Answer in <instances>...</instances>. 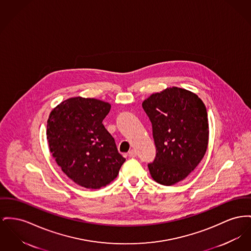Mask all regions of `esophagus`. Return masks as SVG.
Wrapping results in <instances>:
<instances>
[{"mask_svg": "<svg viewBox=\"0 0 251 251\" xmlns=\"http://www.w3.org/2000/svg\"><path fill=\"white\" fill-rule=\"evenodd\" d=\"M128 154H129V156H130V157H136V154H137V152H136V151H135V150H131V151H129V153H128Z\"/></svg>", "mask_w": 251, "mask_h": 251, "instance_id": "obj_1", "label": "esophagus"}]
</instances>
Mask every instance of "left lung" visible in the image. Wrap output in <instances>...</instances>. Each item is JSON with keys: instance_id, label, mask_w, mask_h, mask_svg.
Segmentation results:
<instances>
[{"instance_id": "obj_1", "label": "left lung", "mask_w": 251, "mask_h": 251, "mask_svg": "<svg viewBox=\"0 0 251 251\" xmlns=\"http://www.w3.org/2000/svg\"><path fill=\"white\" fill-rule=\"evenodd\" d=\"M142 107L156 147L148 168L154 181L172 186L184 180L204 157L208 143L206 106L186 89L170 87L150 96Z\"/></svg>"}]
</instances>
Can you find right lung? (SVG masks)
<instances>
[{"label": "right lung", "mask_w": 251, "mask_h": 251, "mask_svg": "<svg viewBox=\"0 0 251 251\" xmlns=\"http://www.w3.org/2000/svg\"><path fill=\"white\" fill-rule=\"evenodd\" d=\"M110 109L108 102L76 97L59 103L47 120L53 157L67 176L86 189L111 183L126 160L102 124Z\"/></svg>", "instance_id": "obj_1"}]
</instances>
